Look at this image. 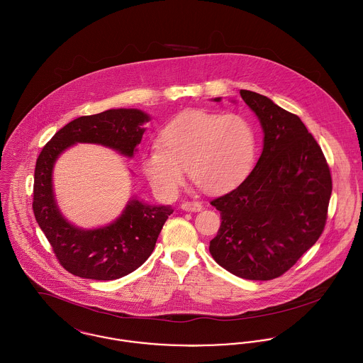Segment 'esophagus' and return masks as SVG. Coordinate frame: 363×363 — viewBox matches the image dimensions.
Returning a JSON list of instances; mask_svg holds the SVG:
<instances>
[{"label":"esophagus","mask_w":363,"mask_h":363,"mask_svg":"<svg viewBox=\"0 0 363 363\" xmlns=\"http://www.w3.org/2000/svg\"><path fill=\"white\" fill-rule=\"evenodd\" d=\"M183 211H191V213H199L203 210V204L199 201H186L182 204Z\"/></svg>","instance_id":"esophagus-1"}]
</instances>
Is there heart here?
I'll list each match as a JSON object with an SVG mask.
<instances>
[{"instance_id": "1", "label": "heart", "mask_w": 363, "mask_h": 363, "mask_svg": "<svg viewBox=\"0 0 363 363\" xmlns=\"http://www.w3.org/2000/svg\"><path fill=\"white\" fill-rule=\"evenodd\" d=\"M256 155L257 133L247 117L191 110L160 129L156 146L143 152L140 164L152 187L173 197L186 180V169L208 193L235 187L250 173Z\"/></svg>"}]
</instances>
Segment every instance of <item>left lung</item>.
<instances>
[{
    "instance_id": "left-lung-1",
    "label": "left lung",
    "mask_w": 363,
    "mask_h": 363,
    "mask_svg": "<svg viewBox=\"0 0 363 363\" xmlns=\"http://www.w3.org/2000/svg\"><path fill=\"white\" fill-rule=\"evenodd\" d=\"M241 97L259 120L263 149L241 184L211 201L221 227L210 252L238 277L272 280L320 238L333 182L321 147L297 116L253 91L241 90Z\"/></svg>"
}]
</instances>
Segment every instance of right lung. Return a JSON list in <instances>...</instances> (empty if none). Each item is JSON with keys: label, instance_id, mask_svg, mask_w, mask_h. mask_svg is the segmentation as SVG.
Returning a JSON list of instances; mask_svg holds the SVG:
<instances>
[{"label": "right lung", "instance_id": "add662e5", "mask_svg": "<svg viewBox=\"0 0 363 363\" xmlns=\"http://www.w3.org/2000/svg\"><path fill=\"white\" fill-rule=\"evenodd\" d=\"M150 116L138 108H111L69 122L42 149L35 167L33 213L60 264L74 276L116 280L136 270L150 256L172 206L147 204L132 196L121 214L99 228H82L67 221L59 208L53 169L69 147L96 143L132 159Z\"/></svg>", "mask_w": 363, "mask_h": 363}]
</instances>
